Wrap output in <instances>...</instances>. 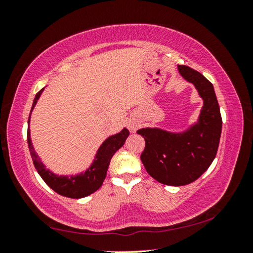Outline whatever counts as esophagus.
Returning <instances> with one entry per match:
<instances>
[{"label":"esophagus","instance_id":"1","mask_svg":"<svg viewBox=\"0 0 253 253\" xmlns=\"http://www.w3.org/2000/svg\"><path fill=\"white\" fill-rule=\"evenodd\" d=\"M138 125H139V124L137 123L136 121H129V122H128V124H127V127H128V129H129L130 131H135L136 128L138 127Z\"/></svg>","mask_w":253,"mask_h":253}]
</instances>
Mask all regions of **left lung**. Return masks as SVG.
I'll return each mask as SVG.
<instances>
[{
    "label": "left lung",
    "mask_w": 253,
    "mask_h": 253,
    "mask_svg": "<svg viewBox=\"0 0 253 253\" xmlns=\"http://www.w3.org/2000/svg\"><path fill=\"white\" fill-rule=\"evenodd\" d=\"M179 76L195 87L203 106L198 121L181 131L160 127L137 130L146 145L140 155L147 173L165 185L182 186L194 182L215 158L222 118L213 84L194 69L177 66Z\"/></svg>",
    "instance_id": "left-lung-1"
}]
</instances>
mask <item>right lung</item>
Returning <instances> with one entry per match:
<instances>
[{
    "instance_id": "1",
    "label": "right lung",
    "mask_w": 253,
    "mask_h": 253,
    "mask_svg": "<svg viewBox=\"0 0 253 253\" xmlns=\"http://www.w3.org/2000/svg\"><path fill=\"white\" fill-rule=\"evenodd\" d=\"M43 90L44 88L41 89L37 93L36 97H34L31 113H30L28 121V145L33 164L36 166L38 173H39L42 179L48 184L49 187L57 192L58 194L70 199L85 198V196L96 192L102 185L107 175V170H108L109 168L111 157L125 144V140L127 139L128 135H129V131H128L127 128H123L117 134L107 137L99 146V148H98L91 164L89 165V168L83 170V172L71 175L55 174L52 170L46 169L45 165L41 162L39 155H38L36 149H34L31 140V131H30V118H31V114L38 100L40 99Z\"/></svg>"
}]
</instances>
